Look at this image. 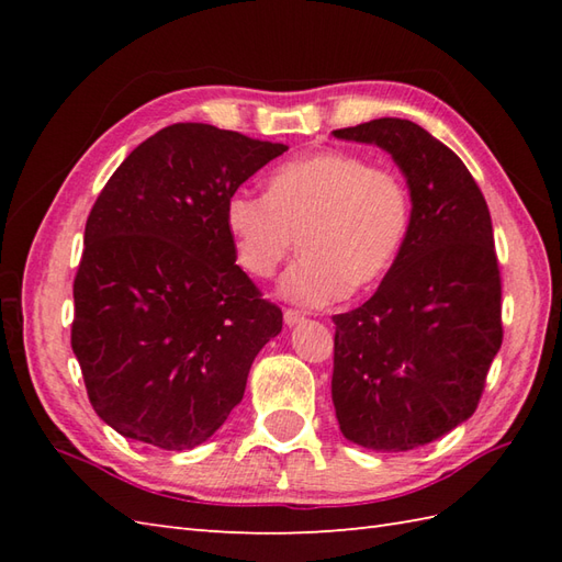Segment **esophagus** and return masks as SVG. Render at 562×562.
I'll return each mask as SVG.
<instances>
[{
  "instance_id": "obj_1",
  "label": "esophagus",
  "mask_w": 562,
  "mask_h": 562,
  "mask_svg": "<svg viewBox=\"0 0 562 562\" xmlns=\"http://www.w3.org/2000/svg\"><path fill=\"white\" fill-rule=\"evenodd\" d=\"M302 321H304L302 312H294V308H284V324H288L290 328L296 326V324H302Z\"/></svg>"
}]
</instances>
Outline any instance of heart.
<instances>
[{
	"instance_id": "b5f03b06",
	"label": "heart",
	"mask_w": 562,
	"mask_h": 562,
	"mask_svg": "<svg viewBox=\"0 0 562 562\" xmlns=\"http://www.w3.org/2000/svg\"><path fill=\"white\" fill-rule=\"evenodd\" d=\"M411 217L403 176L345 149L282 164L266 195L238 190L224 207L238 266L258 280L278 272L300 236L304 258L284 274L280 292L304 306L374 290L396 262Z\"/></svg>"
}]
</instances>
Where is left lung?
I'll return each mask as SVG.
<instances>
[{
    "label": "left lung",
    "mask_w": 562,
    "mask_h": 562,
    "mask_svg": "<svg viewBox=\"0 0 562 562\" xmlns=\"http://www.w3.org/2000/svg\"><path fill=\"white\" fill-rule=\"evenodd\" d=\"M386 149L413 217L372 300L333 316L340 432L372 451L429 445L479 408L503 345V280L479 183L447 145L401 117L333 130Z\"/></svg>",
    "instance_id": "8db88e82"
}]
</instances>
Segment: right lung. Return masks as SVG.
I'll list each match as a JSON object with an SVG mask.
<instances>
[{
	"mask_svg": "<svg viewBox=\"0 0 562 562\" xmlns=\"http://www.w3.org/2000/svg\"><path fill=\"white\" fill-rule=\"evenodd\" d=\"M288 151L205 123L142 142L93 202L75 278V350L93 411L123 437L193 449L241 403L282 312L236 266L224 207Z\"/></svg>",
	"mask_w": 562,
	"mask_h": 562,
	"instance_id": "right-lung-1",
	"label": "right lung"
}]
</instances>
